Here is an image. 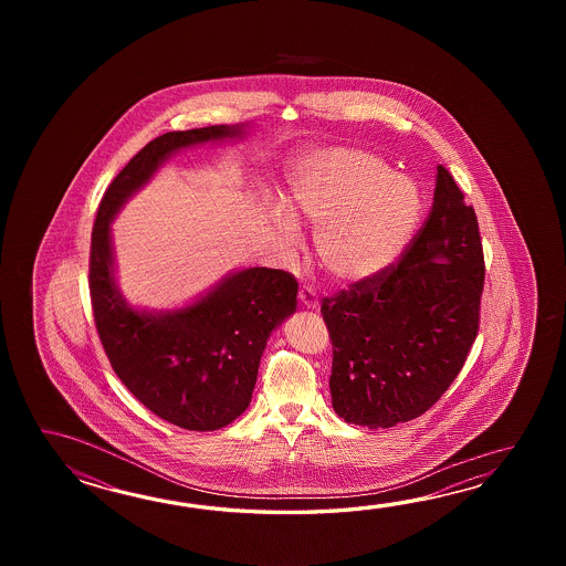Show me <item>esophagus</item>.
I'll return each instance as SVG.
<instances>
[{
	"label": "esophagus",
	"instance_id": "34e87169",
	"mask_svg": "<svg viewBox=\"0 0 566 566\" xmlns=\"http://www.w3.org/2000/svg\"><path fill=\"white\" fill-rule=\"evenodd\" d=\"M300 303L305 310H317L319 307V301H317V295H315L312 287L300 289Z\"/></svg>",
	"mask_w": 566,
	"mask_h": 566
}]
</instances>
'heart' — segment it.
<instances>
[{
	"instance_id": "obj_1",
	"label": "heart",
	"mask_w": 566,
	"mask_h": 566,
	"mask_svg": "<svg viewBox=\"0 0 566 566\" xmlns=\"http://www.w3.org/2000/svg\"><path fill=\"white\" fill-rule=\"evenodd\" d=\"M283 206L315 227V253L325 273L356 285L380 275L405 251L421 217V193L370 151L329 147L293 166ZM289 217L277 212L273 222L293 239Z\"/></svg>"
}]
</instances>
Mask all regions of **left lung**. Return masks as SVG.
<instances>
[{"label":"left lung","mask_w":566,"mask_h":566,"mask_svg":"<svg viewBox=\"0 0 566 566\" xmlns=\"http://www.w3.org/2000/svg\"><path fill=\"white\" fill-rule=\"evenodd\" d=\"M483 275L475 210L437 166L431 214L397 265L322 305L337 417L388 429L431 409L478 336Z\"/></svg>","instance_id":"left-lung-1"}]
</instances>
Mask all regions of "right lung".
<instances>
[{"label": "right lung", "instance_id": "obj_1", "mask_svg": "<svg viewBox=\"0 0 566 566\" xmlns=\"http://www.w3.org/2000/svg\"><path fill=\"white\" fill-rule=\"evenodd\" d=\"M247 127L210 125L149 142L111 181L91 239V301L113 370L144 407L188 431H217L249 407L266 339L297 307V281L279 269L251 266L178 310L133 307L115 279L111 222L174 154L242 139Z\"/></svg>", "mask_w": 566, "mask_h": 566}]
</instances>
